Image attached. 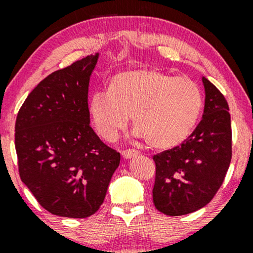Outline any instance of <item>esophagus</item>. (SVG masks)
Wrapping results in <instances>:
<instances>
[{
    "mask_svg": "<svg viewBox=\"0 0 253 253\" xmlns=\"http://www.w3.org/2000/svg\"><path fill=\"white\" fill-rule=\"evenodd\" d=\"M138 155V151L136 150H125L123 151V157L125 159H129L132 157H135Z\"/></svg>",
    "mask_w": 253,
    "mask_h": 253,
    "instance_id": "34e87169",
    "label": "esophagus"
}]
</instances>
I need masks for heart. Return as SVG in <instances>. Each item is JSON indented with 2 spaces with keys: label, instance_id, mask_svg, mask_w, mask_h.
<instances>
[{
  "label": "heart",
  "instance_id": "heart-1",
  "mask_svg": "<svg viewBox=\"0 0 253 253\" xmlns=\"http://www.w3.org/2000/svg\"><path fill=\"white\" fill-rule=\"evenodd\" d=\"M202 107L203 92L195 81L138 69L113 77L108 90H95L88 113L97 134L108 143L117 140L130 115L135 138H146L150 146L167 150L189 136Z\"/></svg>",
  "mask_w": 253,
  "mask_h": 253
}]
</instances>
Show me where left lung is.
I'll return each instance as SVG.
<instances>
[{
    "label": "left lung",
    "mask_w": 253,
    "mask_h": 253,
    "mask_svg": "<svg viewBox=\"0 0 253 253\" xmlns=\"http://www.w3.org/2000/svg\"><path fill=\"white\" fill-rule=\"evenodd\" d=\"M205 108L200 124L181 146L153 156V203L179 216L201 210L221 187L232 158L231 115L225 97L202 77Z\"/></svg>",
    "instance_id": "1"
}]
</instances>
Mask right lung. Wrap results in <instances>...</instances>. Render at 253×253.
<instances>
[{
	"label": "right lung",
	"mask_w": 253,
	"mask_h": 253,
	"mask_svg": "<svg viewBox=\"0 0 253 253\" xmlns=\"http://www.w3.org/2000/svg\"><path fill=\"white\" fill-rule=\"evenodd\" d=\"M97 60L95 53L52 72L32 90L16 118L21 181L58 216L96 213L120 164V153L89 125V81Z\"/></svg>",
	"instance_id": "obj_1"
}]
</instances>
